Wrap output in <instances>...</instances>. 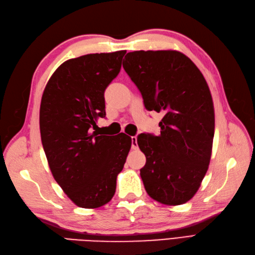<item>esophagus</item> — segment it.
Listing matches in <instances>:
<instances>
[{
	"label": "esophagus",
	"mask_w": 255,
	"mask_h": 255,
	"mask_svg": "<svg viewBox=\"0 0 255 255\" xmlns=\"http://www.w3.org/2000/svg\"><path fill=\"white\" fill-rule=\"evenodd\" d=\"M132 149L136 150L138 148V144H137V137L136 136H132Z\"/></svg>",
	"instance_id": "1"
}]
</instances>
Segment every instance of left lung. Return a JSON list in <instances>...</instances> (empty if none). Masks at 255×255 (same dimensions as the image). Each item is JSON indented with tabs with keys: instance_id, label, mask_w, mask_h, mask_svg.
I'll return each mask as SVG.
<instances>
[{
	"instance_id": "obj_1",
	"label": "left lung",
	"mask_w": 255,
	"mask_h": 255,
	"mask_svg": "<svg viewBox=\"0 0 255 255\" xmlns=\"http://www.w3.org/2000/svg\"><path fill=\"white\" fill-rule=\"evenodd\" d=\"M123 68L145 109L165 114L158 136L137 137L146 158L140 169L144 188L159 203H186L201 185L212 155L215 112L208 85L179 51L129 52Z\"/></svg>"
}]
</instances>
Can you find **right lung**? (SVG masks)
<instances>
[{"label":"right lung","mask_w":255,"mask_h":255,"mask_svg":"<svg viewBox=\"0 0 255 255\" xmlns=\"http://www.w3.org/2000/svg\"><path fill=\"white\" fill-rule=\"evenodd\" d=\"M127 51L69 59L52 74L39 114L43 150L54 179L71 201L97 208L115 195L132 138L97 132L105 117L104 91L118 75Z\"/></svg>","instance_id":"add662e5"}]
</instances>
